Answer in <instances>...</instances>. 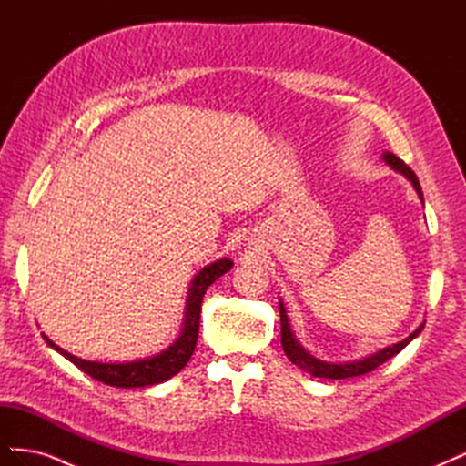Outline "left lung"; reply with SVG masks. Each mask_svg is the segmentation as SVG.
<instances>
[{
	"mask_svg": "<svg viewBox=\"0 0 466 466\" xmlns=\"http://www.w3.org/2000/svg\"><path fill=\"white\" fill-rule=\"evenodd\" d=\"M383 161L392 168V171L400 173L402 177H406L408 180L412 182L414 190L418 192L421 204H424V194H421V187H420V180L414 175V171L410 167H408L402 159H399L397 155H392L390 151L383 153ZM279 320H281V348H284L286 356L289 358L291 363L298 365L299 370L311 373L313 377H320V379H348V377H358L363 373H370L375 368H379L380 363H385L387 360H390L392 356H397L402 348H406L410 344L414 338L424 330V324L426 320L420 324V327L408 336L404 340L387 346L383 350L375 351V354H370L368 358H361V360H351V361H340V363H334V361H324L319 360L315 356L309 354V351L299 344L298 338H295L291 327H289V320H288V313H286V307L284 301H279Z\"/></svg>",
	"mask_w": 466,
	"mask_h": 466,
	"instance_id": "left-lung-1",
	"label": "left lung"
}]
</instances>
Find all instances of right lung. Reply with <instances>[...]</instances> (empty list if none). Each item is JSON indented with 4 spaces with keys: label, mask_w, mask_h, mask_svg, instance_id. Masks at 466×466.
Returning a JSON list of instances; mask_svg holds the SVG:
<instances>
[{
    "label": "right lung",
    "mask_w": 466,
    "mask_h": 466,
    "mask_svg": "<svg viewBox=\"0 0 466 466\" xmlns=\"http://www.w3.org/2000/svg\"><path fill=\"white\" fill-rule=\"evenodd\" d=\"M233 268V260L219 258L204 266L202 270L196 274L190 281L187 305H185V317H182V327L175 342L165 348L163 351L144 360L134 361H122V363H103V361H91L81 360L74 354H69L64 348L56 346L46 334H42L46 344L62 354L66 360L72 361L76 368L83 373L91 375L93 379L101 380L105 385L118 387V389H136V387H151L165 383L167 379L175 377L194 354L196 342H198V329H200V311H202V298L206 289L214 284V281L229 272Z\"/></svg>",
    "instance_id": "obj_1"
}]
</instances>
